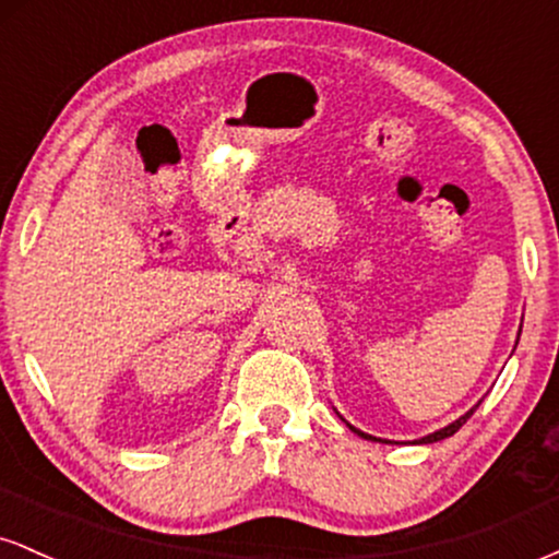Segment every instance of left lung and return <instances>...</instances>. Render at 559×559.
<instances>
[{
	"label": "left lung",
	"instance_id": "8db88e82",
	"mask_svg": "<svg viewBox=\"0 0 559 559\" xmlns=\"http://www.w3.org/2000/svg\"><path fill=\"white\" fill-rule=\"evenodd\" d=\"M518 336H521V333H518ZM478 404H480V402H478ZM478 404H473V407H471V409H467V413H465V415H460V418H457V420H454V423H449V426H444V428H439V431H433V433H428V436H420V439L409 441V444H433V441L449 439V436H452V433H457V431H460V428H463V426H465V420H467V418H471V415H473V413H476V409H478ZM342 420H344V418H342ZM346 426H349V428H352V431H355L357 436H362V439H368V441H386V439H376V436H370V433H365V431H360V428H355V426H352V423H346ZM386 444H391V441H386Z\"/></svg>",
	"mask_w": 559,
	"mask_h": 559
}]
</instances>
